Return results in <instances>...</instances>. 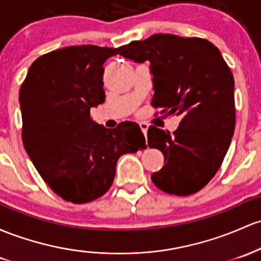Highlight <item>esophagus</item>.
<instances>
[{
	"label": "esophagus",
	"mask_w": 261,
	"mask_h": 261,
	"mask_svg": "<svg viewBox=\"0 0 261 261\" xmlns=\"http://www.w3.org/2000/svg\"><path fill=\"white\" fill-rule=\"evenodd\" d=\"M140 128H141V131L144 133V135L146 137V135H147V130H148V124H146V122H141V124H140Z\"/></svg>",
	"instance_id": "esophagus-1"
}]
</instances>
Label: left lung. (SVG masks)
Here are the masks:
<instances>
[{"label": "left lung", "mask_w": 261, "mask_h": 261, "mask_svg": "<svg viewBox=\"0 0 261 261\" xmlns=\"http://www.w3.org/2000/svg\"><path fill=\"white\" fill-rule=\"evenodd\" d=\"M134 62L150 61L151 105L179 115L173 134L150 126L147 142L165 156L151 176L157 188L176 196L202 190L219 170L236 128L234 78L218 48L198 37L157 33L120 48Z\"/></svg>", "instance_id": "left-lung-1"}]
</instances>
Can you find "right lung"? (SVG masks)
I'll return each instance as SVG.
<instances>
[{
  "instance_id": "add662e5",
  "label": "right lung",
  "mask_w": 261,
  "mask_h": 261,
  "mask_svg": "<svg viewBox=\"0 0 261 261\" xmlns=\"http://www.w3.org/2000/svg\"><path fill=\"white\" fill-rule=\"evenodd\" d=\"M120 48L83 44L43 54L19 89L25 151L44 182L68 202L101 197L120 156L146 148L135 122L107 128L90 117V109L105 101L102 65Z\"/></svg>"
}]
</instances>
